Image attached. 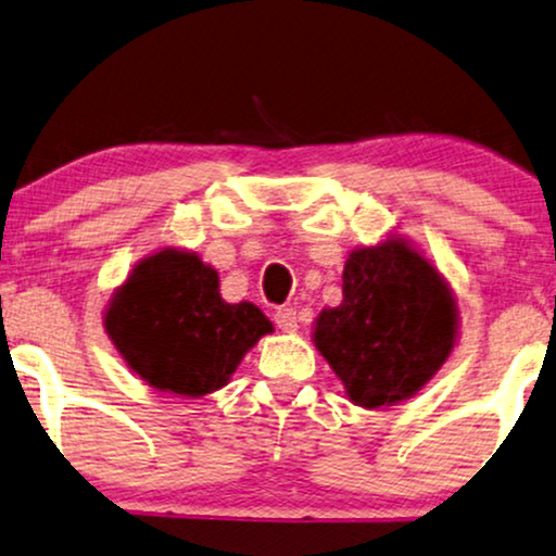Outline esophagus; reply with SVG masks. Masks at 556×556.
<instances>
[{"label":"esophagus","instance_id":"34e87169","mask_svg":"<svg viewBox=\"0 0 556 556\" xmlns=\"http://www.w3.org/2000/svg\"><path fill=\"white\" fill-rule=\"evenodd\" d=\"M274 323H277V328L279 330H285V332H294L300 328V320H298V309H292V307H279L277 313H274Z\"/></svg>","mask_w":556,"mask_h":556}]
</instances>
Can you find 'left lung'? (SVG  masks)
Listing matches in <instances>:
<instances>
[{
    "instance_id": "8db88e82",
    "label": "left lung",
    "mask_w": 556,
    "mask_h": 556,
    "mask_svg": "<svg viewBox=\"0 0 556 556\" xmlns=\"http://www.w3.org/2000/svg\"><path fill=\"white\" fill-rule=\"evenodd\" d=\"M315 345L364 409L417 394L457 338V305L442 274L399 236L355 249L343 269V302L325 307Z\"/></svg>"
}]
</instances>
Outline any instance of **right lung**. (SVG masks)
<instances>
[{
    "instance_id": "obj_1",
    "label": "right lung",
    "mask_w": 556,
    "mask_h": 556,
    "mask_svg": "<svg viewBox=\"0 0 556 556\" xmlns=\"http://www.w3.org/2000/svg\"><path fill=\"white\" fill-rule=\"evenodd\" d=\"M106 332L131 371L152 389L205 396L226 387L271 323L251 302L228 305L218 271L190 251L142 258L114 292Z\"/></svg>"
}]
</instances>
